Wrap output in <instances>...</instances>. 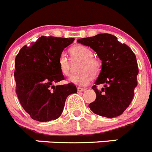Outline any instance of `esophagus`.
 <instances>
[{
    "label": "esophagus",
    "mask_w": 152,
    "mask_h": 152,
    "mask_svg": "<svg viewBox=\"0 0 152 152\" xmlns=\"http://www.w3.org/2000/svg\"><path fill=\"white\" fill-rule=\"evenodd\" d=\"M77 91H79V92H82V91H86L85 88H77Z\"/></svg>",
    "instance_id": "esophagus-1"
}]
</instances>
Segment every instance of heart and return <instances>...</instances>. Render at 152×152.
<instances>
[{
    "instance_id": "b5f03b06",
    "label": "heart",
    "mask_w": 152,
    "mask_h": 152,
    "mask_svg": "<svg viewBox=\"0 0 152 152\" xmlns=\"http://www.w3.org/2000/svg\"><path fill=\"white\" fill-rule=\"evenodd\" d=\"M71 59L72 61H80L77 70L80 72L78 74L72 75L69 77L72 83L80 86H87L93 78V75L96 76L100 72L101 63L96 58L94 57V53L90 48L84 45H77L69 49ZM58 64L60 72L64 75L68 76L72 72V61L68 56L61 53L58 57Z\"/></svg>"
}]
</instances>
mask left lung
<instances>
[{"mask_svg":"<svg viewBox=\"0 0 152 152\" xmlns=\"http://www.w3.org/2000/svg\"><path fill=\"white\" fill-rule=\"evenodd\" d=\"M77 42L91 47L102 61L101 72L92 87L96 100L90 103V109L95 114L107 118L121 115L133 99L138 84L135 55L128 45L109 33L80 39ZM101 83L104 88L99 91L96 85Z\"/></svg>","mask_w":152,"mask_h":152,"instance_id":"1","label":"left lung"}]
</instances>
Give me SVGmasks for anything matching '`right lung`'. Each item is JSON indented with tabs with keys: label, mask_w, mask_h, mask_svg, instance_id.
I'll list each match as a JSON object with an SVG mask.
<instances>
[{
	"label": "right lung",
	"mask_w": 152,
	"mask_h": 152,
	"mask_svg": "<svg viewBox=\"0 0 152 152\" xmlns=\"http://www.w3.org/2000/svg\"><path fill=\"white\" fill-rule=\"evenodd\" d=\"M74 38L41 36L30 45H24L15 58L16 93L30 117L47 122L61 116L66 98L77 93L73 83L55 86L64 80L58 60Z\"/></svg>",
	"instance_id": "obj_1"
}]
</instances>
